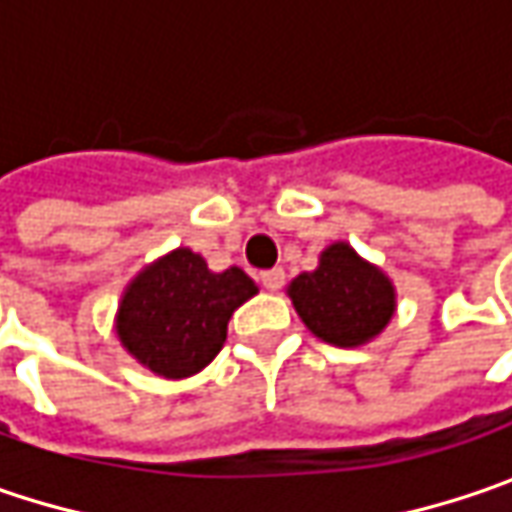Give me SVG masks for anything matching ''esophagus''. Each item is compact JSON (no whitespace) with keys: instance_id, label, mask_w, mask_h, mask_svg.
<instances>
[{"instance_id":"obj_1","label":"esophagus","mask_w":512,"mask_h":512,"mask_svg":"<svg viewBox=\"0 0 512 512\" xmlns=\"http://www.w3.org/2000/svg\"><path fill=\"white\" fill-rule=\"evenodd\" d=\"M283 269H266V272H260V283H263V289H269V292H278L280 286H283Z\"/></svg>"}]
</instances>
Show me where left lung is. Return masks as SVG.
<instances>
[{"label":"left lung","mask_w":512,"mask_h":512,"mask_svg":"<svg viewBox=\"0 0 512 512\" xmlns=\"http://www.w3.org/2000/svg\"><path fill=\"white\" fill-rule=\"evenodd\" d=\"M289 298L300 321L335 346L367 344L395 312V289L387 275L361 260L346 243L329 246L315 272L292 280Z\"/></svg>","instance_id":"8db88e82"}]
</instances>
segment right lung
<instances>
[{"mask_svg":"<svg viewBox=\"0 0 512 512\" xmlns=\"http://www.w3.org/2000/svg\"><path fill=\"white\" fill-rule=\"evenodd\" d=\"M252 295L255 280L243 269L212 272L191 249H177L125 289L117 335L151 372L189 378L220 352L232 312Z\"/></svg>","mask_w":512,"mask_h":512,"instance_id":"right-lung-1","label":"right lung"}]
</instances>
